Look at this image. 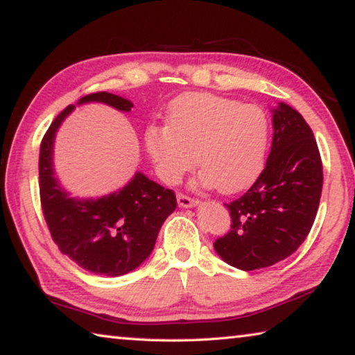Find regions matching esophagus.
I'll list each match as a JSON object with an SVG mask.
<instances>
[{
	"instance_id": "obj_1",
	"label": "esophagus",
	"mask_w": 355,
	"mask_h": 355,
	"mask_svg": "<svg viewBox=\"0 0 355 355\" xmlns=\"http://www.w3.org/2000/svg\"><path fill=\"white\" fill-rule=\"evenodd\" d=\"M177 202H178V205L183 207V208L194 207V205H197V203H199V200L194 199V197L186 196V194H183V192H178V194H177Z\"/></svg>"
}]
</instances>
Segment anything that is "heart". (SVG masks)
I'll return each mask as SVG.
<instances>
[{
    "label": "heart",
    "mask_w": 355,
    "mask_h": 355,
    "mask_svg": "<svg viewBox=\"0 0 355 355\" xmlns=\"http://www.w3.org/2000/svg\"><path fill=\"white\" fill-rule=\"evenodd\" d=\"M269 137L271 122L260 106L189 92L172 101L166 127L148 125L144 144L166 183H177L191 171L196 156L200 182L233 194L261 173Z\"/></svg>",
    "instance_id": "1"
}]
</instances>
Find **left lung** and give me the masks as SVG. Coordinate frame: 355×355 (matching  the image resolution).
I'll list each match as a JSON object with an SVG mask.
<instances>
[{"instance_id": "obj_1", "label": "left lung", "mask_w": 355, "mask_h": 355, "mask_svg": "<svg viewBox=\"0 0 355 355\" xmlns=\"http://www.w3.org/2000/svg\"><path fill=\"white\" fill-rule=\"evenodd\" d=\"M266 166L248 192L225 203L230 230L214 241L228 264L243 271L272 266L297 250L311 230L322 191V161L313 131L291 106L272 116Z\"/></svg>"}]
</instances>
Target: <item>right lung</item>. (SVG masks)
<instances>
[{"instance_id": "1", "label": "right lung", "mask_w": 355, "mask_h": 355, "mask_svg": "<svg viewBox=\"0 0 355 355\" xmlns=\"http://www.w3.org/2000/svg\"><path fill=\"white\" fill-rule=\"evenodd\" d=\"M103 101L120 111L133 103L119 95L94 92L80 100ZM73 110L69 105L53 120L40 142L39 189L44 218L59 250L86 271L117 277L133 271L150 255L167 216L177 207L172 189L148 180L142 173L122 191L97 200L67 197L53 177V141L59 125Z\"/></svg>"}]
</instances>
